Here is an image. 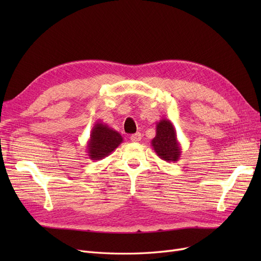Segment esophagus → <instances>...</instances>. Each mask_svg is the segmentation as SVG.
I'll use <instances>...</instances> for the list:
<instances>
[{"label": "esophagus", "instance_id": "obj_1", "mask_svg": "<svg viewBox=\"0 0 261 261\" xmlns=\"http://www.w3.org/2000/svg\"><path fill=\"white\" fill-rule=\"evenodd\" d=\"M130 140L133 143H139L141 140V134L140 133H136V134H133V135L129 137Z\"/></svg>", "mask_w": 261, "mask_h": 261}]
</instances>
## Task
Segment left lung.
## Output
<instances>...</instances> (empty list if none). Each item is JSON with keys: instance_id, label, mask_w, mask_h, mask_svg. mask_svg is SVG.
Returning <instances> with one entry per match:
<instances>
[{"instance_id": "obj_1", "label": "left lung", "mask_w": 261, "mask_h": 261, "mask_svg": "<svg viewBox=\"0 0 261 261\" xmlns=\"http://www.w3.org/2000/svg\"><path fill=\"white\" fill-rule=\"evenodd\" d=\"M151 146L160 159L167 162H176L181 154V147L177 140L176 130L171 121L162 118L156 122L155 137Z\"/></svg>"}]
</instances>
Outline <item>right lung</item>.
Segmentation results:
<instances>
[{
  "mask_svg": "<svg viewBox=\"0 0 261 261\" xmlns=\"http://www.w3.org/2000/svg\"><path fill=\"white\" fill-rule=\"evenodd\" d=\"M123 143L121 134L101 121L93 124L89 140L87 141V154L89 159L97 161L105 159Z\"/></svg>",
  "mask_w": 261,
  "mask_h": 261,
  "instance_id": "right-lung-1",
  "label": "right lung"
}]
</instances>
